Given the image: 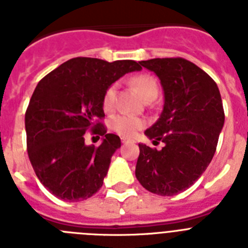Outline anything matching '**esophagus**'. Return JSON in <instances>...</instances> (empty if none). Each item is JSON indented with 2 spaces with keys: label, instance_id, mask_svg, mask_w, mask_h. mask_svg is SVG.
<instances>
[{
  "label": "esophagus",
  "instance_id": "1",
  "mask_svg": "<svg viewBox=\"0 0 248 248\" xmlns=\"http://www.w3.org/2000/svg\"><path fill=\"white\" fill-rule=\"evenodd\" d=\"M128 141H129V140H128V139H126V138H122V143H123V144H125V143H128Z\"/></svg>",
  "mask_w": 248,
  "mask_h": 248
}]
</instances>
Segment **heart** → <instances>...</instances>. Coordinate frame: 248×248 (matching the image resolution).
I'll return each instance as SVG.
<instances>
[{
  "label": "heart",
  "mask_w": 248,
  "mask_h": 248,
  "mask_svg": "<svg viewBox=\"0 0 248 248\" xmlns=\"http://www.w3.org/2000/svg\"><path fill=\"white\" fill-rule=\"evenodd\" d=\"M134 88L137 89L138 93L140 94V97L144 100L148 99L150 97H156L159 93V84L157 80L154 77L150 74H140L133 78L131 80ZM117 92H118V84L113 83L107 88L103 97V108L107 111H111L115 107V99H117ZM111 128L114 130L119 133L123 137H134L137 134V131L144 126V120L140 119L138 117H133V115H126V114H120L111 119Z\"/></svg>",
  "instance_id": "heart-1"
}]
</instances>
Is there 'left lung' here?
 Wrapping results in <instances>:
<instances>
[{
    "instance_id": "1",
    "label": "left lung",
    "mask_w": 248,
    "mask_h": 248,
    "mask_svg": "<svg viewBox=\"0 0 248 248\" xmlns=\"http://www.w3.org/2000/svg\"><path fill=\"white\" fill-rule=\"evenodd\" d=\"M139 63L163 87V111L145 135L164 146L139 144L135 176L148 191L174 196L189 189L211 163L225 123L221 94L209 74L184 58Z\"/></svg>"
}]
</instances>
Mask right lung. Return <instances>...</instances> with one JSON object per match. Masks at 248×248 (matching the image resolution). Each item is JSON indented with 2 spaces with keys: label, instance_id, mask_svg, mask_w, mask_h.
<instances>
[{
  "label": "right lung",
  "instance_id": "right-lung-1",
  "mask_svg": "<svg viewBox=\"0 0 248 248\" xmlns=\"http://www.w3.org/2000/svg\"><path fill=\"white\" fill-rule=\"evenodd\" d=\"M141 71L135 61L72 58L39 80L25 117L27 151L39 181L61 200L82 201L102 187L120 138L107 134L103 97L124 74ZM102 137L85 146V131Z\"/></svg>",
  "mask_w": 248,
  "mask_h": 248
}]
</instances>
